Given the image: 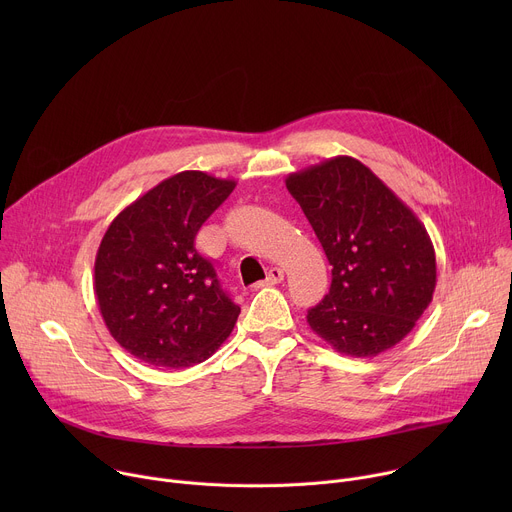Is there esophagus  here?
Segmentation results:
<instances>
[{
    "label": "esophagus",
    "mask_w": 512,
    "mask_h": 512,
    "mask_svg": "<svg viewBox=\"0 0 512 512\" xmlns=\"http://www.w3.org/2000/svg\"><path fill=\"white\" fill-rule=\"evenodd\" d=\"M283 281V271L279 267H271L267 277L263 281H259L255 287H265V285H277Z\"/></svg>",
    "instance_id": "esophagus-1"
}]
</instances>
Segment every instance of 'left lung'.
<instances>
[{"instance_id":"obj_1","label":"left lung","mask_w":512,"mask_h":512,"mask_svg":"<svg viewBox=\"0 0 512 512\" xmlns=\"http://www.w3.org/2000/svg\"><path fill=\"white\" fill-rule=\"evenodd\" d=\"M332 265L308 312L334 350L364 358L399 344L433 300V243L415 212L362 162L336 156L285 178Z\"/></svg>"}]
</instances>
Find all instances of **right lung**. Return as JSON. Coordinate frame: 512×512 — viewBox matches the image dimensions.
I'll list each match as a JSON object with an SVG mask.
<instances>
[{"mask_svg":"<svg viewBox=\"0 0 512 512\" xmlns=\"http://www.w3.org/2000/svg\"><path fill=\"white\" fill-rule=\"evenodd\" d=\"M235 180L184 170L125 206L95 257V296L109 334L135 358L188 369L212 356L241 308L194 239Z\"/></svg>","mask_w":512,"mask_h":512,"instance_id":"obj_1","label":"right lung"}]
</instances>
